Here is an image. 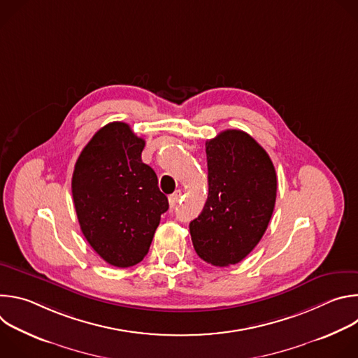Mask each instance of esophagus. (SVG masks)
Wrapping results in <instances>:
<instances>
[{
  "instance_id": "34e87169",
  "label": "esophagus",
  "mask_w": 358,
  "mask_h": 358,
  "mask_svg": "<svg viewBox=\"0 0 358 358\" xmlns=\"http://www.w3.org/2000/svg\"><path fill=\"white\" fill-rule=\"evenodd\" d=\"M180 199H181V191H176L174 194H171L170 196H169V202H170V207L171 208H174L177 203L180 202Z\"/></svg>"
}]
</instances>
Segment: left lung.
I'll list each match as a JSON object with an SVG mask.
<instances>
[{"instance_id":"obj_1","label":"left lung","mask_w":358,"mask_h":358,"mask_svg":"<svg viewBox=\"0 0 358 358\" xmlns=\"http://www.w3.org/2000/svg\"><path fill=\"white\" fill-rule=\"evenodd\" d=\"M208 198L189 222L198 257L215 266L241 262L264 236L276 201V171L268 152L242 130L206 143Z\"/></svg>"}]
</instances>
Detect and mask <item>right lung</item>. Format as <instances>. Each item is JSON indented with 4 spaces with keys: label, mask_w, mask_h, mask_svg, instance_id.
<instances>
[{
    "label": "right lung",
    "mask_w": 358,
    "mask_h": 358,
    "mask_svg": "<svg viewBox=\"0 0 358 358\" xmlns=\"http://www.w3.org/2000/svg\"><path fill=\"white\" fill-rule=\"evenodd\" d=\"M144 144L127 123H109L85 145L72 176L80 229L99 257L116 268L143 261L169 210L155 170L141 162Z\"/></svg>",
    "instance_id": "1"
}]
</instances>
